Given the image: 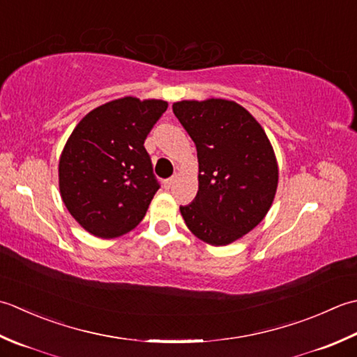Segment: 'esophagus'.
Listing matches in <instances>:
<instances>
[{
	"label": "esophagus",
	"instance_id": "34e87169",
	"mask_svg": "<svg viewBox=\"0 0 357 357\" xmlns=\"http://www.w3.org/2000/svg\"><path fill=\"white\" fill-rule=\"evenodd\" d=\"M174 181H176V176H172L171 178H166V180H165V188L169 189V188L174 185Z\"/></svg>",
	"mask_w": 357,
	"mask_h": 357
}]
</instances>
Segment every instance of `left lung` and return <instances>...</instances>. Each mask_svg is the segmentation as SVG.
<instances>
[{
	"mask_svg": "<svg viewBox=\"0 0 357 357\" xmlns=\"http://www.w3.org/2000/svg\"><path fill=\"white\" fill-rule=\"evenodd\" d=\"M197 148L199 191L180 206L203 242L228 245L264 220L278 189V162L265 130L234 101L211 98L172 105Z\"/></svg>",
	"mask_w": 357,
	"mask_h": 357,
	"instance_id": "1",
	"label": "left lung"
}]
</instances>
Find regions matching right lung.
I'll use <instances>...</instances> for the list:
<instances>
[{
  "instance_id": "1",
  "label": "right lung",
  "mask_w": 357,
  "mask_h": 357,
  "mask_svg": "<svg viewBox=\"0 0 357 357\" xmlns=\"http://www.w3.org/2000/svg\"><path fill=\"white\" fill-rule=\"evenodd\" d=\"M166 109L163 100H114L91 111L70 134L58 168L60 192L91 234L119 237L143 220L160 188L144 140Z\"/></svg>"
}]
</instances>
